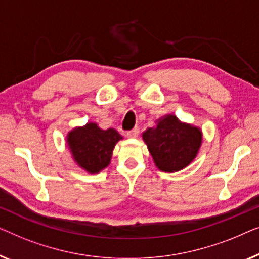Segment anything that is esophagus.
<instances>
[{
  "label": "esophagus",
  "instance_id": "esophagus-1",
  "mask_svg": "<svg viewBox=\"0 0 259 259\" xmlns=\"http://www.w3.org/2000/svg\"><path fill=\"white\" fill-rule=\"evenodd\" d=\"M138 133H140V129H138L137 126H135L134 129H131V130H128V131H126V136L130 137V138L137 137V136H138Z\"/></svg>",
  "mask_w": 259,
  "mask_h": 259
}]
</instances>
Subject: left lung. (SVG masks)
Instances as JSON below:
<instances>
[{"instance_id":"obj_1","label":"left lung","mask_w":259,"mask_h":259,"mask_svg":"<svg viewBox=\"0 0 259 259\" xmlns=\"http://www.w3.org/2000/svg\"><path fill=\"white\" fill-rule=\"evenodd\" d=\"M143 140L159 170L175 172L190 164L202 143L198 128L184 124L174 115H167L156 128L143 133Z\"/></svg>"}]
</instances>
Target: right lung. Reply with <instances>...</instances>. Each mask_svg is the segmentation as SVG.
<instances>
[{
    "label": "right lung",
    "mask_w": 259,
    "mask_h": 259,
    "mask_svg": "<svg viewBox=\"0 0 259 259\" xmlns=\"http://www.w3.org/2000/svg\"><path fill=\"white\" fill-rule=\"evenodd\" d=\"M115 129L102 130L95 123L70 131L68 144L77 164L95 174L109 165L115 144L121 140Z\"/></svg>",
    "instance_id": "obj_1"
}]
</instances>
